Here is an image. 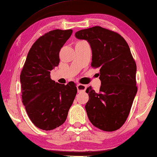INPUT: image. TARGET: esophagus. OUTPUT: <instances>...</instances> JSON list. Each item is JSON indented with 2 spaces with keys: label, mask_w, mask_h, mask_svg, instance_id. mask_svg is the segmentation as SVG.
Listing matches in <instances>:
<instances>
[{
  "label": "esophagus",
  "mask_w": 157,
  "mask_h": 157,
  "mask_svg": "<svg viewBox=\"0 0 157 157\" xmlns=\"http://www.w3.org/2000/svg\"><path fill=\"white\" fill-rule=\"evenodd\" d=\"M77 89H78V92L84 91L86 90V85H84V84H78V85H77Z\"/></svg>",
  "instance_id": "34e87169"
}]
</instances>
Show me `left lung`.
Here are the masks:
<instances>
[{"label": "left lung", "mask_w": 157, "mask_h": 157, "mask_svg": "<svg viewBox=\"0 0 157 157\" xmlns=\"http://www.w3.org/2000/svg\"><path fill=\"white\" fill-rule=\"evenodd\" d=\"M75 37L90 44L91 66L100 69V89L96 92L89 86L86 90L89 121L103 131L117 130L125 123L138 90L130 48L122 36L101 26L80 30Z\"/></svg>", "instance_id": "1"}]
</instances>
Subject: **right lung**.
Wrapping results in <instances>:
<instances>
[{
  "instance_id": "obj_1",
  "label": "right lung",
  "mask_w": 157,
  "mask_h": 157,
  "mask_svg": "<svg viewBox=\"0 0 157 157\" xmlns=\"http://www.w3.org/2000/svg\"><path fill=\"white\" fill-rule=\"evenodd\" d=\"M73 30H53L35 42L20 75L22 103L29 117L37 127L50 131L65 122L77 94L75 84L66 85L50 78L58 66L59 52Z\"/></svg>"
}]
</instances>
